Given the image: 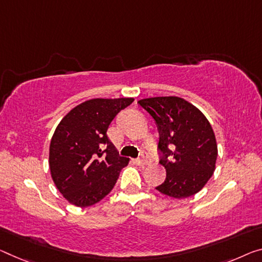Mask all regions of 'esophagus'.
I'll use <instances>...</instances> for the list:
<instances>
[{"label":"esophagus","mask_w":262,"mask_h":262,"mask_svg":"<svg viewBox=\"0 0 262 262\" xmlns=\"http://www.w3.org/2000/svg\"><path fill=\"white\" fill-rule=\"evenodd\" d=\"M148 162H150V160H148V158H147L146 152H143L142 157H140V158H138V159H136V163L140 165V166H144V165L148 164Z\"/></svg>","instance_id":"obj_1"}]
</instances>
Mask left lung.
I'll use <instances>...</instances> for the list:
<instances>
[{
    "mask_svg": "<svg viewBox=\"0 0 262 262\" xmlns=\"http://www.w3.org/2000/svg\"><path fill=\"white\" fill-rule=\"evenodd\" d=\"M138 104L159 131V163L166 168V179L156 190L177 199L198 193L214 172L218 157L210 122L198 107L176 96L145 98Z\"/></svg>",
    "mask_w": 262,
    "mask_h": 262,
    "instance_id": "obj_1",
    "label": "left lung"
}]
</instances>
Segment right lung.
Masks as SVG:
<instances>
[{
	"label": "right lung",
	"instance_id": "1",
	"mask_svg": "<svg viewBox=\"0 0 262 262\" xmlns=\"http://www.w3.org/2000/svg\"><path fill=\"white\" fill-rule=\"evenodd\" d=\"M134 98H95L79 104L56 127L50 142L52 180L70 204L88 207L107 195L128 158L107 138L110 123Z\"/></svg>",
	"mask_w": 262,
	"mask_h": 262
}]
</instances>
